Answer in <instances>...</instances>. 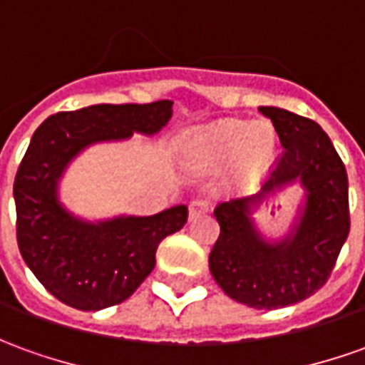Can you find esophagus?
I'll return each mask as SVG.
<instances>
[{
  "label": "esophagus",
  "instance_id": "obj_1",
  "mask_svg": "<svg viewBox=\"0 0 365 365\" xmlns=\"http://www.w3.org/2000/svg\"><path fill=\"white\" fill-rule=\"evenodd\" d=\"M209 209V201L203 200V197H197L190 203V217H195V215H201Z\"/></svg>",
  "mask_w": 365,
  "mask_h": 365
}]
</instances>
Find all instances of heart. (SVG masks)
<instances>
[{
  "instance_id": "b5f03b06",
  "label": "heart",
  "mask_w": 365,
  "mask_h": 365,
  "mask_svg": "<svg viewBox=\"0 0 365 365\" xmlns=\"http://www.w3.org/2000/svg\"><path fill=\"white\" fill-rule=\"evenodd\" d=\"M187 154L203 168H213L229 158L231 174L239 182H253L272 160L274 132L267 122L251 126L239 120L215 122L191 136Z\"/></svg>"
}]
</instances>
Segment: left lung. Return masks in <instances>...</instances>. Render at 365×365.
I'll return each instance as SVG.
<instances>
[{"label": "left lung", "instance_id": "1", "mask_svg": "<svg viewBox=\"0 0 365 365\" xmlns=\"http://www.w3.org/2000/svg\"><path fill=\"white\" fill-rule=\"evenodd\" d=\"M259 110L272 120L282 146L264 191L300 178L308 191L307 209L292 239L267 245L249 221L253 200L221 201L213 211L221 231L209 253V269L227 297L277 310L312 297L330 279L350 233L348 174L314 120L274 106Z\"/></svg>", "mask_w": 365, "mask_h": 365}]
</instances>
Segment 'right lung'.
<instances>
[{"label":"right lung","instance_id":"obj_1","mask_svg":"<svg viewBox=\"0 0 365 365\" xmlns=\"http://www.w3.org/2000/svg\"><path fill=\"white\" fill-rule=\"evenodd\" d=\"M170 118L172 101L96 104L53 114L35 130L14 183L17 245L41 284L67 307L101 310L132 297L154 271L158 245L185 225L187 207L91 225L57 203L58 175L88 144L134 130L154 134Z\"/></svg>","mask_w":365,"mask_h":365}]
</instances>
